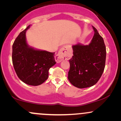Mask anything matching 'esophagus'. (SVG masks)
I'll list each match as a JSON object with an SVG mask.
<instances>
[{"label": "esophagus", "mask_w": 121, "mask_h": 121, "mask_svg": "<svg viewBox=\"0 0 121 121\" xmlns=\"http://www.w3.org/2000/svg\"><path fill=\"white\" fill-rule=\"evenodd\" d=\"M70 52H71V47L69 45H66L62 47L59 53L55 56V60L57 62H60L65 60H68Z\"/></svg>", "instance_id": "obj_1"}]
</instances>
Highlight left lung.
Returning <instances> with one entry per match:
<instances>
[{
    "instance_id": "1",
    "label": "left lung",
    "mask_w": 121,
    "mask_h": 121,
    "mask_svg": "<svg viewBox=\"0 0 121 121\" xmlns=\"http://www.w3.org/2000/svg\"><path fill=\"white\" fill-rule=\"evenodd\" d=\"M94 35L91 43L72 46L73 56L69 60L70 82L78 88H85L95 85L103 73L106 61V47L103 38L92 26Z\"/></svg>"
}]
</instances>
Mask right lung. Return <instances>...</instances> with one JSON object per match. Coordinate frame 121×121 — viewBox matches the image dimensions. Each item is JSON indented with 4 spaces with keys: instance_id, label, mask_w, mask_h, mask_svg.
I'll return each instance as SVG.
<instances>
[{
    "instance_id": "obj_1",
    "label": "right lung",
    "mask_w": 121,
    "mask_h": 121,
    "mask_svg": "<svg viewBox=\"0 0 121 121\" xmlns=\"http://www.w3.org/2000/svg\"><path fill=\"white\" fill-rule=\"evenodd\" d=\"M28 26L19 34L12 45V59L17 77L29 85L43 84L48 77V71L56 63L55 52L34 49L28 45L26 33Z\"/></svg>"
}]
</instances>
